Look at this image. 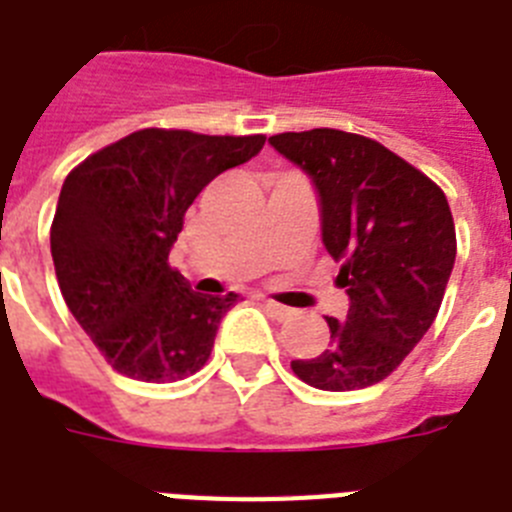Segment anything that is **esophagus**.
<instances>
[{
  "instance_id": "obj_1",
  "label": "esophagus",
  "mask_w": 512,
  "mask_h": 512,
  "mask_svg": "<svg viewBox=\"0 0 512 512\" xmlns=\"http://www.w3.org/2000/svg\"><path fill=\"white\" fill-rule=\"evenodd\" d=\"M263 303H265V308H268V311L276 316V319H292V316H295V311H292V308L276 303V300H263Z\"/></svg>"
}]
</instances>
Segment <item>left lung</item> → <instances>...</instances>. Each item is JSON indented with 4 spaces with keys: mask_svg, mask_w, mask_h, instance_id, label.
Here are the masks:
<instances>
[{
    "mask_svg": "<svg viewBox=\"0 0 512 512\" xmlns=\"http://www.w3.org/2000/svg\"><path fill=\"white\" fill-rule=\"evenodd\" d=\"M308 172L321 201V239L340 260L350 308L327 316L332 345L297 358L292 372L319 390H361L385 380L425 337L457 257L449 201L428 175L364 135L319 130L268 138Z\"/></svg>",
    "mask_w": 512,
    "mask_h": 512,
    "instance_id": "1",
    "label": "left lung"
}]
</instances>
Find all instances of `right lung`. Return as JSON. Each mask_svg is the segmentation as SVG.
<instances>
[{
	"label": "right lung",
	"instance_id": "right-lung-1",
	"mask_svg": "<svg viewBox=\"0 0 512 512\" xmlns=\"http://www.w3.org/2000/svg\"><path fill=\"white\" fill-rule=\"evenodd\" d=\"M263 143L148 127L68 172L50 228L55 276L68 311L119 374L175 382L207 364L239 295L193 292L170 249L201 188Z\"/></svg>",
	"mask_w": 512,
	"mask_h": 512
}]
</instances>
